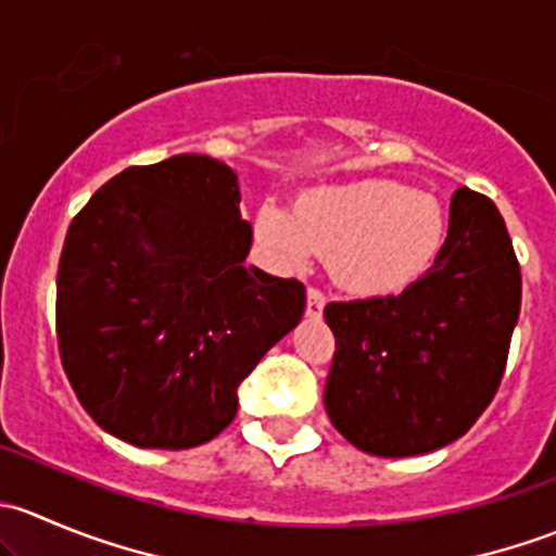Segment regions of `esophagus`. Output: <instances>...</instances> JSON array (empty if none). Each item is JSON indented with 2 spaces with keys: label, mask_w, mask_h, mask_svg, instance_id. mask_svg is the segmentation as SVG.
Returning a JSON list of instances; mask_svg holds the SVG:
<instances>
[{
  "label": "esophagus",
  "mask_w": 556,
  "mask_h": 556,
  "mask_svg": "<svg viewBox=\"0 0 556 556\" xmlns=\"http://www.w3.org/2000/svg\"><path fill=\"white\" fill-rule=\"evenodd\" d=\"M323 309H325V295L319 293L317 288L306 290V314H309V317H319Z\"/></svg>",
  "instance_id": "34e87169"
}]
</instances>
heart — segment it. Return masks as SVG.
<instances>
[{
	"instance_id": "1",
	"label": "heart",
	"mask_w": 556,
	"mask_h": 556,
	"mask_svg": "<svg viewBox=\"0 0 556 556\" xmlns=\"http://www.w3.org/2000/svg\"><path fill=\"white\" fill-rule=\"evenodd\" d=\"M252 231L282 266H306L319 252L341 290L384 295L428 271L444 244L446 215L433 195L363 179L304 190L293 212L263 204Z\"/></svg>"
}]
</instances>
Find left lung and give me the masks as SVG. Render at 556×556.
<instances>
[{
  "label": "left lung",
  "mask_w": 556,
  "mask_h": 556,
  "mask_svg": "<svg viewBox=\"0 0 556 556\" xmlns=\"http://www.w3.org/2000/svg\"><path fill=\"white\" fill-rule=\"evenodd\" d=\"M521 306V274L486 195H452L450 233L397 295L333 301L325 412L357 450L414 457L452 444L495 397Z\"/></svg>",
  "instance_id": "left-lung-1"
}]
</instances>
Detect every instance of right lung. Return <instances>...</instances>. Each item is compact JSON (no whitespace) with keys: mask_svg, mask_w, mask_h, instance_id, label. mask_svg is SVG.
Returning <instances> with one entry per match:
<instances>
[{"mask_svg":"<svg viewBox=\"0 0 556 556\" xmlns=\"http://www.w3.org/2000/svg\"><path fill=\"white\" fill-rule=\"evenodd\" d=\"M237 174L210 155L128 166L66 231L55 333L99 428L142 450H190L231 425L239 384L301 323L306 290L244 266Z\"/></svg>","mask_w":556,"mask_h":556,"instance_id":"1","label":"right lung"}]
</instances>
